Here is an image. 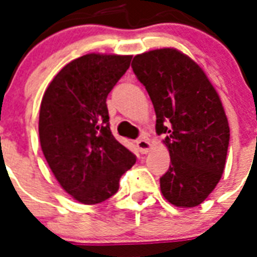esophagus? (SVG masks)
I'll use <instances>...</instances> for the list:
<instances>
[{
    "label": "esophagus",
    "instance_id": "1",
    "mask_svg": "<svg viewBox=\"0 0 257 257\" xmlns=\"http://www.w3.org/2000/svg\"><path fill=\"white\" fill-rule=\"evenodd\" d=\"M136 147L139 148V151H140L141 155H147V153L151 151V147H152V144L149 143L148 139L143 137V139H139V140L136 141Z\"/></svg>",
    "mask_w": 257,
    "mask_h": 257
}]
</instances>
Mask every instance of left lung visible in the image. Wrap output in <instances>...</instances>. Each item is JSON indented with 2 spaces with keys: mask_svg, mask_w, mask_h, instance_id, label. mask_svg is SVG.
Instances as JSON below:
<instances>
[{
  "mask_svg": "<svg viewBox=\"0 0 257 257\" xmlns=\"http://www.w3.org/2000/svg\"><path fill=\"white\" fill-rule=\"evenodd\" d=\"M132 69L152 100L157 135H167L171 165L160 177L161 193L176 207H196L225 167L229 126L219 94L203 69L173 48L137 54Z\"/></svg>",
  "mask_w": 257,
  "mask_h": 257,
  "instance_id": "8db88e82",
  "label": "left lung"
}]
</instances>
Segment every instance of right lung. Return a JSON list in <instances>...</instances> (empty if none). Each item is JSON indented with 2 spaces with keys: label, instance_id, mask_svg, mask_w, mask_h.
Wrapping results in <instances>:
<instances>
[{
  "label": "right lung",
  "instance_id": "add662e5",
  "mask_svg": "<svg viewBox=\"0 0 257 257\" xmlns=\"http://www.w3.org/2000/svg\"><path fill=\"white\" fill-rule=\"evenodd\" d=\"M132 56L85 54L62 68L46 88L38 133L48 164L62 189L82 204H98L118 191L136 156L114 139L106 97Z\"/></svg>",
  "mask_w": 257,
  "mask_h": 257
}]
</instances>
